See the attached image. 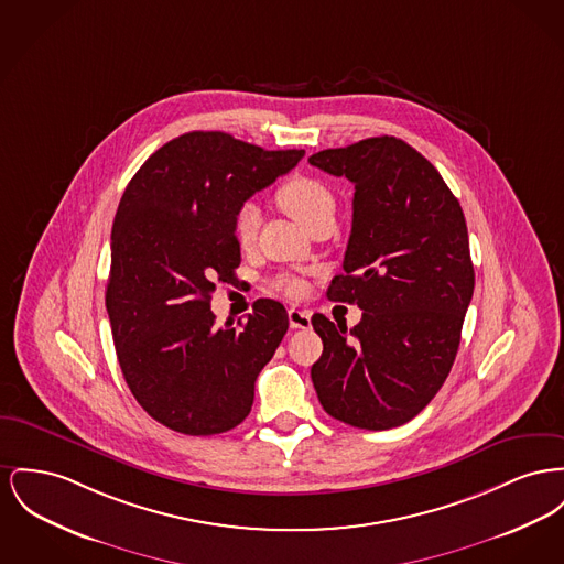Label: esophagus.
Returning <instances> with one entry per match:
<instances>
[{
    "label": "esophagus",
    "instance_id": "obj_1",
    "mask_svg": "<svg viewBox=\"0 0 564 564\" xmlns=\"http://www.w3.org/2000/svg\"><path fill=\"white\" fill-rule=\"evenodd\" d=\"M288 317H290V326L296 328V330H308L311 328V311L290 308Z\"/></svg>",
    "mask_w": 564,
    "mask_h": 564
}]
</instances>
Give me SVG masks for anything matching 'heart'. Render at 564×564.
Here are the masks:
<instances>
[{"label":"heart","mask_w":564,"mask_h":564,"mask_svg":"<svg viewBox=\"0 0 564 564\" xmlns=\"http://www.w3.org/2000/svg\"><path fill=\"white\" fill-rule=\"evenodd\" d=\"M274 199L290 217H294L306 230H311V226L315 221H319L322 217H328L334 210L330 189L322 181H317L313 176H304V174H294L285 183H281L274 194ZM260 224H262L260 208L251 202L242 204L234 217L236 242L245 249L251 247L256 242ZM279 288L288 296L304 294V283L300 279H281Z\"/></svg>","instance_id":"1"}]
</instances>
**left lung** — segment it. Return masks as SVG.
Wrapping results in <instances>:
<instances>
[{
    "label": "left lung",
    "instance_id": "8db88e82",
    "mask_svg": "<svg viewBox=\"0 0 564 564\" xmlns=\"http://www.w3.org/2000/svg\"><path fill=\"white\" fill-rule=\"evenodd\" d=\"M308 162L356 187L343 272L328 299L362 308L351 336L313 315L324 354L311 379L334 420L397 429L436 397L458 354L475 288L463 208L438 170L394 135L326 149Z\"/></svg>",
    "mask_w": 564,
    "mask_h": 564
}]
</instances>
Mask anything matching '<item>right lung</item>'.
<instances>
[{"instance_id": "add662e5", "label": "right lung", "mask_w": 564, "mask_h": 564, "mask_svg": "<svg viewBox=\"0 0 564 564\" xmlns=\"http://www.w3.org/2000/svg\"><path fill=\"white\" fill-rule=\"evenodd\" d=\"M226 132H189L158 149L128 183L110 236L106 311L138 404L189 436L232 431L288 332L281 302L215 326L217 281L234 283L238 208L302 160Z\"/></svg>"}]
</instances>
